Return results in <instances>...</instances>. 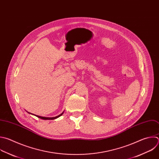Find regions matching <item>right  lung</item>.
<instances>
[{
    "instance_id": "1",
    "label": "right lung",
    "mask_w": 159,
    "mask_h": 159,
    "mask_svg": "<svg viewBox=\"0 0 159 159\" xmlns=\"http://www.w3.org/2000/svg\"><path fill=\"white\" fill-rule=\"evenodd\" d=\"M64 111L61 114H60V115H59L58 116H56V117H41V116H37V115H35V116L36 117H37L38 118H40V119H43V120H54V119H57V118H58V117H61L63 114H64ZM28 113H29V114H31V113H30V112H28ZM34 115V114H33Z\"/></svg>"
}]
</instances>
